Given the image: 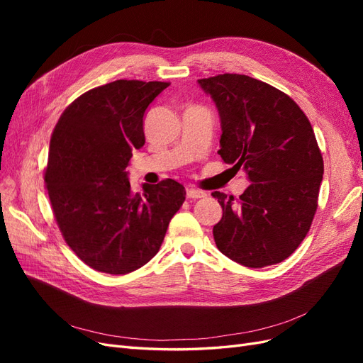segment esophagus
Returning a JSON list of instances; mask_svg holds the SVG:
<instances>
[{"label": "esophagus", "mask_w": 363, "mask_h": 363, "mask_svg": "<svg viewBox=\"0 0 363 363\" xmlns=\"http://www.w3.org/2000/svg\"><path fill=\"white\" fill-rule=\"evenodd\" d=\"M207 194L203 192V191H199V189H188V192H186V196H188L189 200H199V199H204Z\"/></svg>", "instance_id": "34e87169"}]
</instances>
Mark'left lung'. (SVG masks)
I'll return each instance as SVG.
<instances>
[{
    "label": "left lung",
    "instance_id": "obj_1",
    "mask_svg": "<svg viewBox=\"0 0 363 363\" xmlns=\"http://www.w3.org/2000/svg\"><path fill=\"white\" fill-rule=\"evenodd\" d=\"M199 83L221 119L218 155L251 182L239 200L212 194L223 207L215 244L244 267L276 265L303 242L318 207L324 162L313 128L298 104L268 83L240 74Z\"/></svg>",
    "mask_w": 363,
    "mask_h": 363
}]
</instances>
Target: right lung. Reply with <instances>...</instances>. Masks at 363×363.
Here are the masks:
<instances>
[{"mask_svg":"<svg viewBox=\"0 0 363 363\" xmlns=\"http://www.w3.org/2000/svg\"><path fill=\"white\" fill-rule=\"evenodd\" d=\"M164 82L116 80L84 92L59 118L45 184L65 242L95 271L128 274L157 255L186 191L167 179L133 192L125 168L145 144L144 113Z\"/></svg>","mask_w":363,"mask_h":363,"instance_id":"add662e5","label":"right lung"}]
</instances>
